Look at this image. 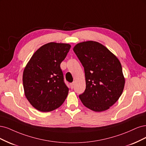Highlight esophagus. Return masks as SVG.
<instances>
[{
	"label": "esophagus",
	"instance_id": "34e87169",
	"mask_svg": "<svg viewBox=\"0 0 146 146\" xmlns=\"http://www.w3.org/2000/svg\"><path fill=\"white\" fill-rule=\"evenodd\" d=\"M70 88H73L74 86V82H73V83H71V84H70Z\"/></svg>",
	"mask_w": 146,
	"mask_h": 146
}]
</instances>
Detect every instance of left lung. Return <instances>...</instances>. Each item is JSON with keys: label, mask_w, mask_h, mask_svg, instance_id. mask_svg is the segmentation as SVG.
Listing matches in <instances>:
<instances>
[{"label": "left lung", "mask_w": 146, "mask_h": 146, "mask_svg": "<svg viewBox=\"0 0 146 146\" xmlns=\"http://www.w3.org/2000/svg\"><path fill=\"white\" fill-rule=\"evenodd\" d=\"M73 51L85 72L86 88L79 96L82 104L95 111L108 110L123 92L125 78L116 56L95 41L82 42Z\"/></svg>", "instance_id": "left-lung-1"}]
</instances>
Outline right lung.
Masks as SVG:
<instances>
[{"label":"right lung","instance_id":"add662e5","mask_svg":"<svg viewBox=\"0 0 146 146\" xmlns=\"http://www.w3.org/2000/svg\"><path fill=\"white\" fill-rule=\"evenodd\" d=\"M71 47L68 44L50 42L32 56L23 73L25 95L33 107L42 112L58 109L66 99L68 88L60 65Z\"/></svg>","mask_w":146,"mask_h":146}]
</instances>
